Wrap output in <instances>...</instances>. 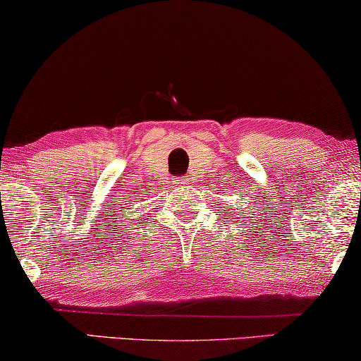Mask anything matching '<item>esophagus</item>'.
Segmentation results:
<instances>
[{
    "mask_svg": "<svg viewBox=\"0 0 361 361\" xmlns=\"http://www.w3.org/2000/svg\"><path fill=\"white\" fill-rule=\"evenodd\" d=\"M185 183H186V180H183V178H175V185H176V186L185 185Z\"/></svg>",
    "mask_w": 361,
    "mask_h": 361,
    "instance_id": "obj_1",
    "label": "esophagus"
}]
</instances>
